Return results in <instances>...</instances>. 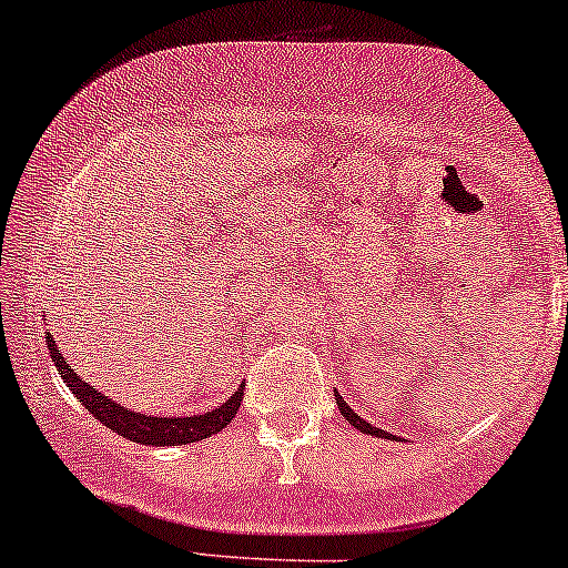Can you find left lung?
<instances>
[{"instance_id": "8db88e82", "label": "left lung", "mask_w": 568, "mask_h": 568, "mask_svg": "<svg viewBox=\"0 0 568 568\" xmlns=\"http://www.w3.org/2000/svg\"><path fill=\"white\" fill-rule=\"evenodd\" d=\"M335 400H337V408H341V414L346 416V419L351 422V425H354L356 429H362V433H367V435H375V437H390L385 433V429H379V427H372L369 422H364L362 416H358L354 408H351L346 400H343V396H335Z\"/></svg>"}]
</instances>
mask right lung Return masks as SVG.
Wrapping results in <instances>:
<instances>
[{"instance_id":"obj_1","label":"right lung","mask_w":568,"mask_h":568,"mask_svg":"<svg viewBox=\"0 0 568 568\" xmlns=\"http://www.w3.org/2000/svg\"><path fill=\"white\" fill-rule=\"evenodd\" d=\"M47 343H49V354H52V358H54L57 372H60L70 390H73L75 396L83 400V406L89 408V412L97 416L104 427L114 429V433L128 437V440H133V443L185 445V443L204 440V437L217 435L220 429H225L227 425H231V419L239 414V408H241L243 385L220 408H214V412H206V414L175 416V419H172V416L133 414V412H128L125 406L114 404L112 398L102 396L97 387L83 383V379L68 367V358L57 351V343L52 341V335H47Z\"/></svg>"}]
</instances>
